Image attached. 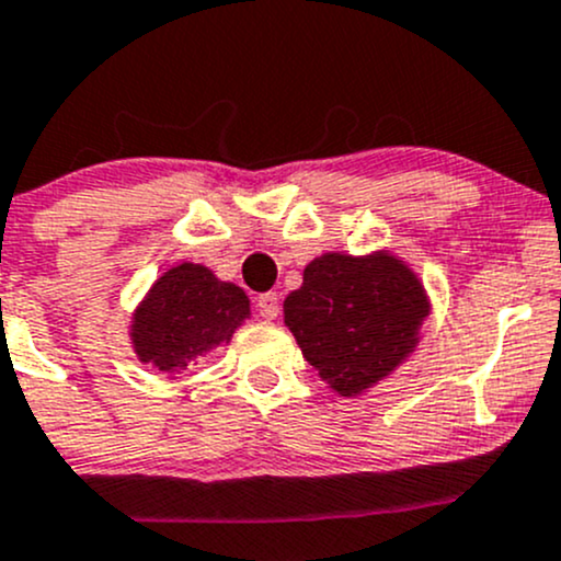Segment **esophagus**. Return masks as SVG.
Here are the masks:
<instances>
[{"label":"esophagus","mask_w":561,"mask_h":561,"mask_svg":"<svg viewBox=\"0 0 561 561\" xmlns=\"http://www.w3.org/2000/svg\"><path fill=\"white\" fill-rule=\"evenodd\" d=\"M256 310H259V316L267 318V321H273V318H278V312H280V297L275 291L259 294Z\"/></svg>","instance_id":"obj_1"}]
</instances>
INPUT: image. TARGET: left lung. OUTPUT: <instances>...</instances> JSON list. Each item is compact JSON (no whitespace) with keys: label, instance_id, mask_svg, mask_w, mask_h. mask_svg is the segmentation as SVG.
I'll return each mask as SVG.
<instances>
[{"label":"left lung","instance_id":"left-lung-1","mask_svg":"<svg viewBox=\"0 0 561 561\" xmlns=\"http://www.w3.org/2000/svg\"><path fill=\"white\" fill-rule=\"evenodd\" d=\"M431 302L401 259L323 254L283 302V321L305 360L340 396H358L417 347Z\"/></svg>","mask_w":561,"mask_h":561}]
</instances>
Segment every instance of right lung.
Returning a JSON list of instances; mask_svg holds the SVG:
<instances>
[{
	"label": "right lung",
	"instance_id": "add662e5",
	"mask_svg": "<svg viewBox=\"0 0 561 561\" xmlns=\"http://www.w3.org/2000/svg\"><path fill=\"white\" fill-rule=\"evenodd\" d=\"M251 316L245 291L219 280L203 264L182 262L152 283L130 321L138 360L165 375H182L192 360L230 342Z\"/></svg>",
	"mask_w": 561,
	"mask_h": 561
}]
</instances>
